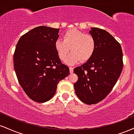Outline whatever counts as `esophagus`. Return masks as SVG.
<instances>
[{
  "instance_id": "esophagus-1",
  "label": "esophagus",
  "mask_w": 134,
  "mask_h": 134,
  "mask_svg": "<svg viewBox=\"0 0 134 134\" xmlns=\"http://www.w3.org/2000/svg\"><path fill=\"white\" fill-rule=\"evenodd\" d=\"M69 70H70V74L73 73L74 67H69Z\"/></svg>"
}]
</instances>
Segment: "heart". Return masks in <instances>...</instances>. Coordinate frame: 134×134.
Here are the masks:
<instances>
[{"mask_svg": "<svg viewBox=\"0 0 134 134\" xmlns=\"http://www.w3.org/2000/svg\"><path fill=\"white\" fill-rule=\"evenodd\" d=\"M70 48L72 53L67 60L69 64H76L79 61L85 62L94 53L96 41L91 34L85 33L76 28L70 29L63 34V40L57 39L55 42V48L60 59L65 60Z\"/></svg>", "mask_w": 134, "mask_h": 134, "instance_id": "1", "label": "heart"}]
</instances>
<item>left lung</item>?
<instances>
[{"label": "left lung", "mask_w": 134, "mask_h": 134, "mask_svg": "<svg viewBox=\"0 0 134 134\" xmlns=\"http://www.w3.org/2000/svg\"><path fill=\"white\" fill-rule=\"evenodd\" d=\"M96 41L92 57L74 72L78 76L74 90L79 99L87 104L99 103L107 97L122 71L123 53L120 44L107 31L91 27Z\"/></svg>", "instance_id": "left-lung-1"}]
</instances>
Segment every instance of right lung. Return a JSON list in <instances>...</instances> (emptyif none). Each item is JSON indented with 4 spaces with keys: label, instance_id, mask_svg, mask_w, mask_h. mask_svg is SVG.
<instances>
[{
    "label": "right lung",
    "instance_id": "obj_1",
    "mask_svg": "<svg viewBox=\"0 0 134 134\" xmlns=\"http://www.w3.org/2000/svg\"><path fill=\"white\" fill-rule=\"evenodd\" d=\"M59 29L38 26L23 35L14 53V67L19 83L31 99L44 103L52 99L57 84L69 74L55 48Z\"/></svg>",
    "mask_w": 134,
    "mask_h": 134
}]
</instances>
